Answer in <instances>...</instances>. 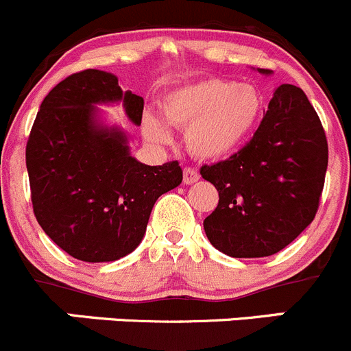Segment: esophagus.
Returning <instances> with one entry per match:
<instances>
[{"label": "esophagus", "mask_w": 351, "mask_h": 351, "mask_svg": "<svg viewBox=\"0 0 351 351\" xmlns=\"http://www.w3.org/2000/svg\"><path fill=\"white\" fill-rule=\"evenodd\" d=\"M199 179V172L194 167H186L184 169V184H194Z\"/></svg>", "instance_id": "esophagus-1"}]
</instances>
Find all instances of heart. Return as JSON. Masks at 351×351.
<instances>
[{"label":"heart","mask_w":351,"mask_h":351,"mask_svg":"<svg viewBox=\"0 0 351 351\" xmlns=\"http://www.w3.org/2000/svg\"><path fill=\"white\" fill-rule=\"evenodd\" d=\"M265 99L256 86L228 78L197 80L172 90L162 100V114L187 130V147L196 157L223 158L234 154L258 126ZM145 136L171 143L167 124L154 114L143 119Z\"/></svg>","instance_id":"b5f03b06"}]
</instances>
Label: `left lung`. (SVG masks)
I'll use <instances>...</instances> for the list:
<instances>
[{
  "label": "left lung",
  "mask_w": 351,
  "mask_h": 351,
  "mask_svg": "<svg viewBox=\"0 0 351 351\" xmlns=\"http://www.w3.org/2000/svg\"><path fill=\"white\" fill-rule=\"evenodd\" d=\"M326 169L321 119L298 86L283 83L254 136L225 160L201 167L218 191L217 208L203 221L206 237L232 258L276 254L314 220Z\"/></svg>",
  "instance_id": "8db88e82"
}]
</instances>
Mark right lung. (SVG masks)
Listing matches in <instances>:
<instances>
[{
    "instance_id": "right-lung-1",
    "label": "right lung",
    "mask_w": 351,
    "mask_h": 351,
    "mask_svg": "<svg viewBox=\"0 0 351 351\" xmlns=\"http://www.w3.org/2000/svg\"><path fill=\"white\" fill-rule=\"evenodd\" d=\"M117 100L140 124L143 99L123 93L116 76L73 73L43 100L27 141L34 215L51 241L80 261H116L134 251L155 201L182 182L177 160L141 164L123 133L97 126L93 104Z\"/></svg>"
}]
</instances>
